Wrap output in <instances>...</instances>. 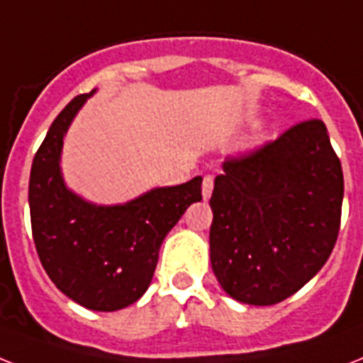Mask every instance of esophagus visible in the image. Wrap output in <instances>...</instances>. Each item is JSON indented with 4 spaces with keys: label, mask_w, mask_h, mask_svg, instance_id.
<instances>
[{
    "label": "esophagus",
    "mask_w": 363,
    "mask_h": 363,
    "mask_svg": "<svg viewBox=\"0 0 363 363\" xmlns=\"http://www.w3.org/2000/svg\"><path fill=\"white\" fill-rule=\"evenodd\" d=\"M212 188H214V177L212 175H205V179H203V199H208L212 194Z\"/></svg>",
    "instance_id": "34e87169"
}]
</instances>
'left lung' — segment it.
Instances as JSON below:
<instances>
[{"mask_svg": "<svg viewBox=\"0 0 363 363\" xmlns=\"http://www.w3.org/2000/svg\"><path fill=\"white\" fill-rule=\"evenodd\" d=\"M211 197V264L231 298L272 306L304 287L337 240L343 169L323 121L228 158Z\"/></svg>", "mask_w": 363, "mask_h": 363, "instance_id": "left-lung-1", "label": "left lung"}]
</instances>
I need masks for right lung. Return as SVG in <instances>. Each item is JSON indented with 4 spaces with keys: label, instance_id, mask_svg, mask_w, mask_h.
<instances>
[{
    "label": "right lung",
    "instance_id": "obj_1",
    "mask_svg": "<svg viewBox=\"0 0 363 363\" xmlns=\"http://www.w3.org/2000/svg\"><path fill=\"white\" fill-rule=\"evenodd\" d=\"M95 91L70 100L38 147L29 212L38 259L55 287L87 309L117 311L149 289L162 240L201 201L203 179L152 188L121 205H96L70 190L61 172L63 140Z\"/></svg>",
    "mask_w": 363,
    "mask_h": 363
}]
</instances>
